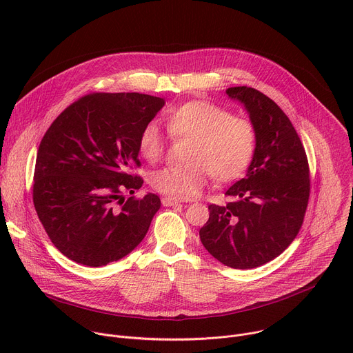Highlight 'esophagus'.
I'll return each mask as SVG.
<instances>
[{"instance_id": "1", "label": "esophagus", "mask_w": 353, "mask_h": 353, "mask_svg": "<svg viewBox=\"0 0 353 353\" xmlns=\"http://www.w3.org/2000/svg\"><path fill=\"white\" fill-rule=\"evenodd\" d=\"M162 204L165 205V207H172V205H177V204H180L177 199H174V198H170V196H163L162 198Z\"/></svg>"}]
</instances>
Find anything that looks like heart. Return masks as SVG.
I'll list each match as a JSON object with an SVG mask.
<instances>
[{
	"label": "heart",
	"instance_id": "b5f03b06",
	"mask_svg": "<svg viewBox=\"0 0 353 353\" xmlns=\"http://www.w3.org/2000/svg\"><path fill=\"white\" fill-rule=\"evenodd\" d=\"M173 137H191L187 163L170 165L150 176L152 187L174 199H190L203 191L210 174L218 181L239 179L250 166L257 148V132L248 120L207 100H188L166 119ZM168 138L155 121L143 125L138 148L157 162L165 154Z\"/></svg>",
	"mask_w": 353,
	"mask_h": 353
}]
</instances>
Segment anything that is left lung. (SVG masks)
<instances>
[{
    "mask_svg": "<svg viewBox=\"0 0 353 353\" xmlns=\"http://www.w3.org/2000/svg\"><path fill=\"white\" fill-rule=\"evenodd\" d=\"M226 93L248 112L257 148L245 177L226 191L230 203L210 205L199 239L222 264L250 270L278 257L297 236L309 204L310 169L303 143L272 99L248 86Z\"/></svg>",
    "mask_w": 353,
    "mask_h": 353,
    "instance_id": "left-lung-1",
    "label": "left lung"
}]
</instances>
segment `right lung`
<instances>
[{
  "mask_svg": "<svg viewBox=\"0 0 353 353\" xmlns=\"http://www.w3.org/2000/svg\"><path fill=\"white\" fill-rule=\"evenodd\" d=\"M165 106L143 93L94 92L46 131L33 174V204L52 243L70 260L102 267L142 241L161 208L157 194L124 198L143 184L138 138Z\"/></svg>",
  "mask_w": 353,
  "mask_h": 353,
  "instance_id": "obj_1",
  "label": "right lung"
}]
</instances>
